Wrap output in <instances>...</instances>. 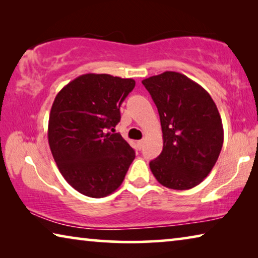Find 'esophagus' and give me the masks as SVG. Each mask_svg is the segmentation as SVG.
Masks as SVG:
<instances>
[{
    "mask_svg": "<svg viewBox=\"0 0 258 258\" xmlns=\"http://www.w3.org/2000/svg\"><path fill=\"white\" fill-rule=\"evenodd\" d=\"M137 145H138V148L140 150L142 149V147H143V145H145V140H140V141H138L137 142Z\"/></svg>",
    "mask_w": 258,
    "mask_h": 258,
    "instance_id": "obj_1",
    "label": "esophagus"
}]
</instances>
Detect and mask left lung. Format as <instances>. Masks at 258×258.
Segmentation results:
<instances>
[{"label":"left lung","mask_w":258,"mask_h":258,"mask_svg":"<svg viewBox=\"0 0 258 258\" xmlns=\"http://www.w3.org/2000/svg\"><path fill=\"white\" fill-rule=\"evenodd\" d=\"M157 106L163 151L150 161L160 184L187 190L204 181L216 164L224 132L215 102L183 74L165 72L142 81Z\"/></svg>","instance_id":"left-lung-1"}]
</instances>
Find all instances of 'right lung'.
Instances as JSON below:
<instances>
[{
  "mask_svg": "<svg viewBox=\"0 0 258 258\" xmlns=\"http://www.w3.org/2000/svg\"><path fill=\"white\" fill-rule=\"evenodd\" d=\"M132 78L85 74L62 87L52 104L47 138L61 175L80 194L102 198L123 183L135 152L119 133L121 103Z\"/></svg>",
  "mask_w": 258,
  "mask_h": 258,
  "instance_id": "obj_1",
  "label": "right lung"
}]
</instances>
